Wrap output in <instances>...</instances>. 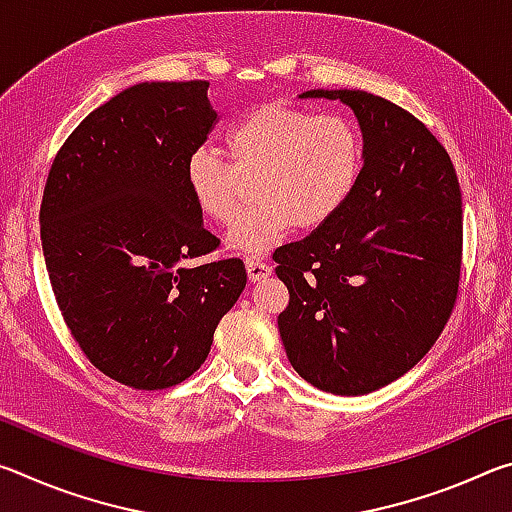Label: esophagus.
<instances>
[{
  "instance_id": "34e87169",
  "label": "esophagus",
  "mask_w": 512,
  "mask_h": 512,
  "mask_svg": "<svg viewBox=\"0 0 512 512\" xmlns=\"http://www.w3.org/2000/svg\"><path fill=\"white\" fill-rule=\"evenodd\" d=\"M246 271H248V280L250 282H259V280H264V277L271 275L273 268H271V264L262 262V259L246 257Z\"/></svg>"
}]
</instances>
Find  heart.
I'll return each mask as SVG.
<instances>
[{
  "instance_id": "b5f03b06",
  "label": "heart",
  "mask_w": 512,
  "mask_h": 512,
  "mask_svg": "<svg viewBox=\"0 0 512 512\" xmlns=\"http://www.w3.org/2000/svg\"><path fill=\"white\" fill-rule=\"evenodd\" d=\"M228 162L210 149L187 158L185 180L198 212L228 225L244 196L241 180L255 178V205L239 216L228 246L266 253L296 230H316L339 214L357 185L363 146L341 115H311L287 103H264L223 135Z\"/></svg>"
}]
</instances>
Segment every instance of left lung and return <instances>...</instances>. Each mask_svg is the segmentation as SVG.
Listing matches in <instances>:
<instances>
[{
    "mask_svg": "<svg viewBox=\"0 0 512 512\" xmlns=\"http://www.w3.org/2000/svg\"><path fill=\"white\" fill-rule=\"evenodd\" d=\"M357 115L363 167L339 214L277 248L289 289L277 327L291 366L334 395H366L409 372L452 314L463 257L461 185L420 119L363 90H307Z\"/></svg>",
    "mask_w": 512,
    "mask_h": 512,
    "instance_id": "1",
    "label": "left lung"
}]
</instances>
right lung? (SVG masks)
Instances as JSON below:
<instances>
[{"label":"right lung","instance_id":"add662e5","mask_svg":"<svg viewBox=\"0 0 512 512\" xmlns=\"http://www.w3.org/2000/svg\"><path fill=\"white\" fill-rule=\"evenodd\" d=\"M207 81L133 85L56 153L40 205L51 289L85 357L137 391L201 368L246 287L241 259L192 264L219 239L187 189L216 110Z\"/></svg>","mask_w":512,"mask_h":512}]
</instances>
